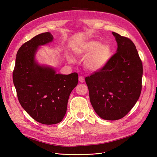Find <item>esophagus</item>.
<instances>
[{"instance_id": "obj_1", "label": "esophagus", "mask_w": 157, "mask_h": 157, "mask_svg": "<svg viewBox=\"0 0 157 157\" xmlns=\"http://www.w3.org/2000/svg\"><path fill=\"white\" fill-rule=\"evenodd\" d=\"M79 81L81 82V83H83V82L85 81V79L82 76H79Z\"/></svg>"}]
</instances>
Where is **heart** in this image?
<instances>
[{
    "label": "heart",
    "mask_w": 157,
    "mask_h": 157,
    "mask_svg": "<svg viewBox=\"0 0 157 157\" xmlns=\"http://www.w3.org/2000/svg\"><path fill=\"white\" fill-rule=\"evenodd\" d=\"M75 52L79 56H87L84 65L91 72L98 71L104 68L111 56V48L108 44L98 43L96 40H88L82 44L76 49Z\"/></svg>",
    "instance_id": "1"
}]
</instances>
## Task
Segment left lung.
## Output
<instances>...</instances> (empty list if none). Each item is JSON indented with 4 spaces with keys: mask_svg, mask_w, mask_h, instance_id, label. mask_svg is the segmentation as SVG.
Listing matches in <instances>:
<instances>
[{
    "mask_svg": "<svg viewBox=\"0 0 157 157\" xmlns=\"http://www.w3.org/2000/svg\"><path fill=\"white\" fill-rule=\"evenodd\" d=\"M118 48L101 70L85 78L90 102L96 113L106 120H117L132 109L142 90L143 63L129 38L116 32Z\"/></svg>",
    "mask_w": 157,
    "mask_h": 157,
    "instance_id": "8db88e82",
    "label": "left lung"
}]
</instances>
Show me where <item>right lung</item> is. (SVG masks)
<instances>
[{
    "mask_svg": "<svg viewBox=\"0 0 157 157\" xmlns=\"http://www.w3.org/2000/svg\"><path fill=\"white\" fill-rule=\"evenodd\" d=\"M49 32L39 34L25 43L16 54L13 83L22 108L36 121L56 124L63 118L69 97L78 83V74H56L51 67L34 60L39 46L53 40Z\"/></svg>",
    "mask_w": 157,
    "mask_h": 157,
    "instance_id": "add662e5",
    "label": "right lung"
}]
</instances>
